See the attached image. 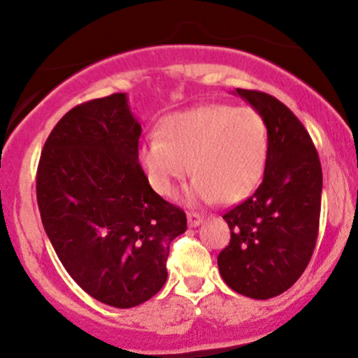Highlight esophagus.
<instances>
[{
  "mask_svg": "<svg viewBox=\"0 0 358 358\" xmlns=\"http://www.w3.org/2000/svg\"><path fill=\"white\" fill-rule=\"evenodd\" d=\"M187 219H188V225H190V227H199V225L203 222L202 217H200L199 213H195V212L187 213Z\"/></svg>",
  "mask_w": 358,
  "mask_h": 358,
  "instance_id": "esophagus-1",
  "label": "esophagus"
}]
</instances>
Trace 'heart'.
<instances>
[{"mask_svg": "<svg viewBox=\"0 0 358 358\" xmlns=\"http://www.w3.org/2000/svg\"><path fill=\"white\" fill-rule=\"evenodd\" d=\"M156 138L139 148V166L150 187L168 199L192 171L188 203L242 202L261 183L268 163V126L249 108L207 104L170 114Z\"/></svg>", "mask_w": 358, "mask_h": 358, "instance_id": "1", "label": "heart"}]
</instances>
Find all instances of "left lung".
Masks as SVG:
<instances>
[{
	"label": "left lung",
	"mask_w": 358,
	"mask_h": 358,
	"mask_svg": "<svg viewBox=\"0 0 358 358\" xmlns=\"http://www.w3.org/2000/svg\"><path fill=\"white\" fill-rule=\"evenodd\" d=\"M268 126L264 178L248 200L224 215L231 244L217 257L220 276L236 293L269 299L289 289L313 254L322 207V165L310 134L269 94L236 89Z\"/></svg>",
	"instance_id": "obj_1"
}]
</instances>
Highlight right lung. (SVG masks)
Segmentation results:
<instances>
[{"label": "right lung", "instance_id": "obj_1", "mask_svg": "<svg viewBox=\"0 0 358 358\" xmlns=\"http://www.w3.org/2000/svg\"><path fill=\"white\" fill-rule=\"evenodd\" d=\"M141 124L126 94L76 106L57 122L36 171L42 224L73 281L97 301L133 308L165 285L187 215L148 183Z\"/></svg>", "mask_w": 358, "mask_h": 358}]
</instances>
